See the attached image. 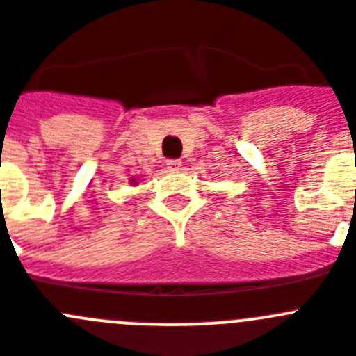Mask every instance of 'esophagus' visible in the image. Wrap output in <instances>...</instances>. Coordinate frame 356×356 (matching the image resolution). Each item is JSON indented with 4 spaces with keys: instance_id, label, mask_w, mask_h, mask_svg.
Returning a JSON list of instances; mask_svg holds the SVG:
<instances>
[{
    "instance_id": "esophagus-1",
    "label": "esophagus",
    "mask_w": 356,
    "mask_h": 356,
    "mask_svg": "<svg viewBox=\"0 0 356 356\" xmlns=\"http://www.w3.org/2000/svg\"><path fill=\"white\" fill-rule=\"evenodd\" d=\"M166 166H168L170 170H181L182 161L181 159H168V161H166Z\"/></svg>"
}]
</instances>
